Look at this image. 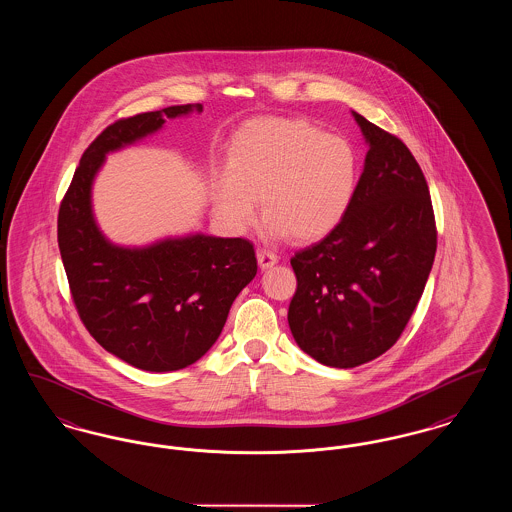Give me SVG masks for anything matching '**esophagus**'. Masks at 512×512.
I'll return each mask as SVG.
<instances>
[{"instance_id": "obj_1", "label": "esophagus", "mask_w": 512, "mask_h": 512, "mask_svg": "<svg viewBox=\"0 0 512 512\" xmlns=\"http://www.w3.org/2000/svg\"><path fill=\"white\" fill-rule=\"evenodd\" d=\"M257 261H259V267L270 268L278 263V255L268 249H257Z\"/></svg>"}]
</instances>
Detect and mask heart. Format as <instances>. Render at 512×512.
I'll return each instance as SVG.
<instances>
[{"instance_id":"1","label":"heart","mask_w":512,"mask_h":512,"mask_svg":"<svg viewBox=\"0 0 512 512\" xmlns=\"http://www.w3.org/2000/svg\"><path fill=\"white\" fill-rule=\"evenodd\" d=\"M355 188L357 157L343 138L305 119L265 117L234 136L215 201L230 228L247 230L261 197L270 238L315 242L343 220Z\"/></svg>"}]
</instances>
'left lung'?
Wrapping results in <instances>:
<instances>
[{
  "mask_svg": "<svg viewBox=\"0 0 512 512\" xmlns=\"http://www.w3.org/2000/svg\"><path fill=\"white\" fill-rule=\"evenodd\" d=\"M353 117L368 151L349 211L290 261L293 340L334 368L365 365L399 340L438 247L430 190L413 153L363 115Z\"/></svg>",
  "mask_w": 512,
  "mask_h": 512,
  "instance_id": "left-lung-1",
  "label": "left lung"
}]
</instances>
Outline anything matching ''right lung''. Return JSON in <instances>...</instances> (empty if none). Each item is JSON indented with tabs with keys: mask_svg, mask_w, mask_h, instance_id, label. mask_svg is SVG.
<instances>
[{
	"mask_svg": "<svg viewBox=\"0 0 512 512\" xmlns=\"http://www.w3.org/2000/svg\"><path fill=\"white\" fill-rule=\"evenodd\" d=\"M201 113L172 105L109 124L84 151L59 207L57 242L78 317L99 345L128 365L169 372L194 365L217 341L238 293L255 278L244 238L192 234L146 247L111 244L92 213V184L105 155Z\"/></svg>",
	"mask_w": 512,
	"mask_h": 512,
	"instance_id": "obj_1",
	"label": "right lung"
}]
</instances>
